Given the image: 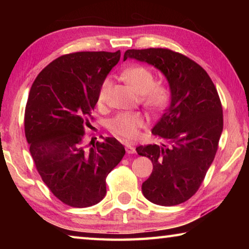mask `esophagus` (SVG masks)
<instances>
[{"mask_svg":"<svg viewBox=\"0 0 249 249\" xmlns=\"http://www.w3.org/2000/svg\"><path fill=\"white\" fill-rule=\"evenodd\" d=\"M125 149H126V153L127 154H135V147L134 146H132V145H129V144H126L125 145Z\"/></svg>","mask_w":249,"mask_h":249,"instance_id":"1","label":"esophagus"}]
</instances>
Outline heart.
Listing matches in <instances>:
<instances>
[{
	"instance_id": "b5f03b06",
	"label": "heart",
	"mask_w": 249,
	"mask_h": 249,
	"mask_svg": "<svg viewBox=\"0 0 249 249\" xmlns=\"http://www.w3.org/2000/svg\"><path fill=\"white\" fill-rule=\"evenodd\" d=\"M122 77L137 94L142 95V101L147 107L158 111L163 108L169 101V89L162 83H154V74L145 67H132L125 70ZM111 88V80L107 78L102 82L98 94L99 105H103L107 100ZM146 124L145 117L140 113H120L109 122L111 132L126 141H133L138 136L140 129Z\"/></svg>"
}]
</instances>
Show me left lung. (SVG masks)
<instances>
[{
    "label": "left lung",
    "mask_w": 249,
    "mask_h": 249,
    "mask_svg": "<svg viewBox=\"0 0 249 249\" xmlns=\"http://www.w3.org/2000/svg\"><path fill=\"white\" fill-rule=\"evenodd\" d=\"M127 58L158 69L170 90L169 107L151 129L162 142L136 148L154 166L142 195L158 205L180 204L197 191L215 157L223 130L217 91L201 66L172 50L128 49Z\"/></svg>",
    "instance_id": "left-lung-1"
}]
</instances>
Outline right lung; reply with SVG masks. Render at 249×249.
Instances as JSON below:
<instances>
[{"mask_svg":"<svg viewBox=\"0 0 249 249\" xmlns=\"http://www.w3.org/2000/svg\"><path fill=\"white\" fill-rule=\"evenodd\" d=\"M121 52L65 54L37 75L25 109V136L37 171L53 196L74 208L94 205L107 195V177L125 155L115 138L83 144L102 82Z\"/></svg>","mask_w":249,"mask_h":249,"instance_id":"obj_1","label":"right lung"}]
</instances>
